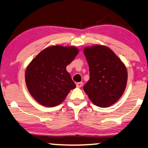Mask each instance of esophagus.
<instances>
[{"instance_id": "34e87169", "label": "esophagus", "mask_w": 148, "mask_h": 148, "mask_svg": "<svg viewBox=\"0 0 148 148\" xmlns=\"http://www.w3.org/2000/svg\"><path fill=\"white\" fill-rule=\"evenodd\" d=\"M82 84H83V83L82 82H78V83L76 84V86L77 88H81L82 86Z\"/></svg>"}]
</instances>
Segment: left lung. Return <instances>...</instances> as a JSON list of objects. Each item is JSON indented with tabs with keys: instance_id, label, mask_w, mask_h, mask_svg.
<instances>
[{
	"instance_id": "1",
	"label": "left lung",
	"mask_w": 148,
	"mask_h": 148,
	"mask_svg": "<svg viewBox=\"0 0 148 148\" xmlns=\"http://www.w3.org/2000/svg\"><path fill=\"white\" fill-rule=\"evenodd\" d=\"M84 53L90 70V79L84 90L97 106H111L125 90L128 77L125 65L106 46L86 47Z\"/></svg>"
}]
</instances>
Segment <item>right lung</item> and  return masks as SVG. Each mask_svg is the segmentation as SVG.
Returning <instances> with one entry per match:
<instances>
[{
  "label": "right lung",
  "mask_w": 148,
  "mask_h": 148,
  "mask_svg": "<svg viewBox=\"0 0 148 148\" xmlns=\"http://www.w3.org/2000/svg\"><path fill=\"white\" fill-rule=\"evenodd\" d=\"M79 53L75 47L50 46L41 51L28 64L25 80L28 91L40 104H60L76 87L66 67Z\"/></svg>",
  "instance_id": "obj_1"
}]
</instances>
